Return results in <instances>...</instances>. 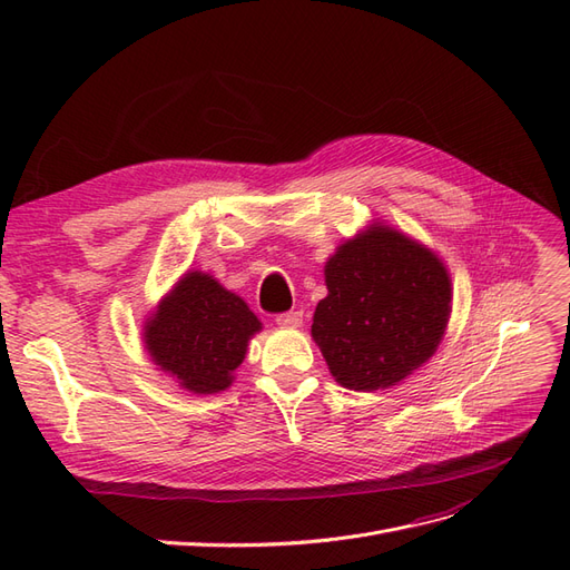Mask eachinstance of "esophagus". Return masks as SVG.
<instances>
[{"instance_id": "esophagus-1", "label": "esophagus", "mask_w": 570, "mask_h": 570, "mask_svg": "<svg viewBox=\"0 0 570 570\" xmlns=\"http://www.w3.org/2000/svg\"><path fill=\"white\" fill-rule=\"evenodd\" d=\"M302 312H285L275 316V323L283 325V327H299L302 325Z\"/></svg>"}]
</instances>
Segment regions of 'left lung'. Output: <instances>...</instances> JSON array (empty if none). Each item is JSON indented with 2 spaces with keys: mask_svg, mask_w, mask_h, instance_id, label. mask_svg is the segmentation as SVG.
I'll return each mask as SVG.
<instances>
[{
  "mask_svg": "<svg viewBox=\"0 0 570 570\" xmlns=\"http://www.w3.org/2000/svg\"><path fill=\"white\" fill-rule=\"evenodd\" d=\"M325 285L312 335L340 385L390 387L435 354L452 285L433 252L375 226L337 249Z\"/></svg>",
  "mask_w": 570,
  "mask_h": 570,
  "instance_id": "left-lung-1",
  "label": "left lung"
}]
</instances>
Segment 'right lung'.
<instances>
[{
  "label": "right lung",
  "instance_id": "1",
  "mask_svg": "<svg viewBox=\"0 0 570 570\" xmlns=\"http://www.w3.org/2000/svg\"><path fill=\"white\" fill-rule=\"evenodd\" d=\"M262 327L249 306L212 275L187 273L147 323L145 342L161 371L189 392L212 394L233 383L249 337Z\"/></svg>",
  "mask_w": 570,
  "mask_h": 570
}]
</instances>
